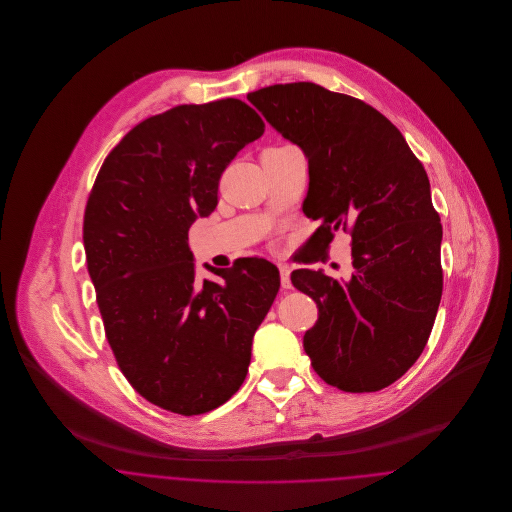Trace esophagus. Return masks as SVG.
I'll list each match as a JSON object with an SVG mask.
<instances>
[{"label":"esophagus","mask_w":512,"mask_h":512,"mask_svg":"<svg viewBox=\"0 0 512 512\" xmlns=\"http://www.w3.org/2000/svg\"><path fill=\"white\" fill-rule=\"evenodd\" d=\"M280 268V282H282V288L284 290H290L292 288V280H290V267L288 265H278Z\"/></svg>","instance_id":"1"}]
</instances>
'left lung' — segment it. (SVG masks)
<instances>
[{
  "label": "left lung",
  "mask_w": 512,
  "mask_h": 512,
  "mask_svg": "<svg viewBox=\"0 0 512 512\" xmlns=\"http://www.w3.org/2000/svg\"><path fill=\"white\" fill-rule=\"evenodd\" d=\"M309 161L303 213L326 249L351 226V278L299 268L292 284L315 299L303 347L318 376L343 391L388 388L416 363L438 315L441 222L430 180L403 134L361 99L313 82L247 94Z\"/></svg>",
  "instance_id": "obj_1"
}]
</instances>
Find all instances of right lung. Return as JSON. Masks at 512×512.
Listing matches in <instances>:
<instances>
[{
    "mask_svg": "<svg viewBox=\"0 0 512 512\" xmlns=\"http://www.w3.org/2000/svg\"><path fill=\"white\" fill-rule=\"evenodd\" d=\"M265 122L240 99L178 105L136 124L107 159L84 213L86 263L117 365L142 397L203 414L244 384L251 343L280 288L267 259L205 265L188 230L209 217L220 174Z\"/></svg>",
    "mask_w": 512,
    "mask_h": 512,
    "instance_id": "obj_1",
    "label": "right lung"
}]
</instances>
